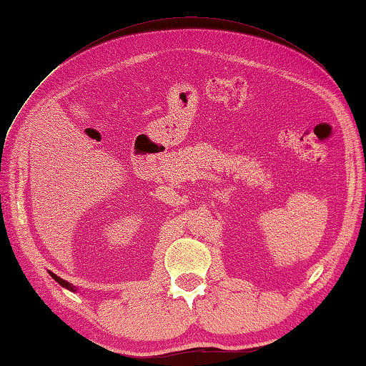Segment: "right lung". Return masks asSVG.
Returning <instances> with one entry per match:
<instances>
[{
    "label": "right lung",
    "instance_id": "1",
    "mask_svg": "<svg viewBox=\"0 0 366 366\" xmlns=\"http://www.w3.org/2000/svg\"><path fill=\"white\" fill-rule=\"evenodd\" d=\"M50 273V276H51V278L54 280V281H56L58 284H61L62 287H65V289H67V290H71V292H76L77 289H76V287L74 285H71L70 282H67V281H64L62 278H59V276H56V274H54V273H51V272H49Z\"/></svg>",
    "mask_w": 366,
    "mask_h": 366
}]
</instances>
